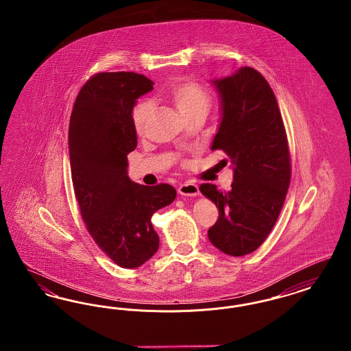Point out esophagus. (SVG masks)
<instances>
[{"instance_id":"1","label":"esophagus","mask_w":351,"mask_h":351,"mask_svg":"<svg viewBox=\"0 0 351 351\" xmlns=\"http://www.w3.org/2000/svg\"><path fill=\"white\" fill-rule=\"evenodd\" d=\"M178 192L183 196H197L199 186H197V184L192 183V182H184L183 184L179 185Z\"/></svg>"}]
</instances>
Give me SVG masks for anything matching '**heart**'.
<instances>
[{
    "mask_svg": "<svg viewBox=\"0 0 351 351\" xmlns=\"http://www.w3.org/2000/svg\"><path fill=\"white\" fill-rule=\"evenodd\" d=\"M159 95L169 101L186 119L195 116H206L212 102L209 90L191 79L175 80ZM150 112V101L139 100L134 105L130 118L136 133H143Z\"/></svg>",
    "mask_w": 351,
    "mask_h": 351,
    "instance_id": "heart-1",
    "label": "heart"
}]
</instances>
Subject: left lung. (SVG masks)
I'll use <instances>...</instances> for the list:
<instances>
[{
    "label": "left lung",
    "mask_w": 351,
    "mask_h": 351,
    "mask_svg": "<svg viewBox=\"0 0 351 351\" xmlns=\"http://www.w3.org/2000/svg\"><path fill=\"white\" fill-rule=\"evenodd\" d=\"M213 84L222 119L212 150L229 156L234 182L228 192L200 185L219 213L208 237L218 250L242 256L256 250L276 223L291 183V155L278 101L262 73L242 67Z\"/></svg>",
    "instance_id": "8db88e82"
}]
</instances>
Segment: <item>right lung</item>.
Instances as JSON below:
<instances>
[{"label":"right lung","instance_id":"obj_1","mask_svg":"<svg viewBox=\"0 0 351 351\" xmlns=\"http://www.w3.org/2000/svg\"><path fill=\"white\" fill-rule=\"evenodd\" d=\"M152 84L135 72H99L82 86L69 121L72 183L85 228L119 267H139L158 251L151 217L176 197L169 184L141 185L128 176L136 147L130 113Z\"/></svg>","mask_w":351,"mask_h":351}]
</instances>
